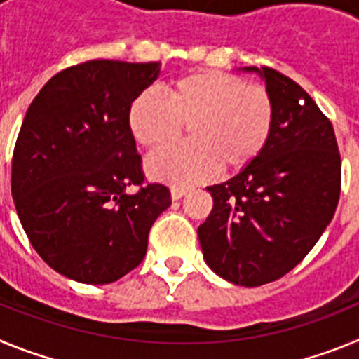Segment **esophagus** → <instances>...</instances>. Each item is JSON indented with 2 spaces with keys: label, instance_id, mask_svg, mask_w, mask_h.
Listing matches in <instances>:
<instances>
[{
  "label": "esophagus",
  "instance_id": "esophagus-1",
  "mask_svg": "<svg viewBox=\"0 0 359 359\" xmlns=\"http://www.w3.org/2000/svg\"><path fill=\"white\" fill-rule=\"evenodd\" d=\"M185 194H187V189H183V187H172V189H170V198H172L174 201L182 199Z\"/></svg>",
  "mask_w": 359,
  "mask_h": 359
}]
</instances>
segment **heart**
Here are the masks:
<instances>
[{"mask_svg":"<svg viewBox=\"0 0 359 359\" xmlns=\"http://www.w3.org/2000/svg\"><path fill=\"white\" fill-rule=\"evenodd\" d=\"M167 97L147 90L129 107V129L145 149L176 142L189 126L190 144L152 154L149 176L176 187L207 182L224 170L248 167L268 144L273 129V102L261 86L215 69L176 79Z\"/></svg>","mask_w":359,"mask_h":359,"instance_id":"obj_1","label":"heart"}]
</instances>
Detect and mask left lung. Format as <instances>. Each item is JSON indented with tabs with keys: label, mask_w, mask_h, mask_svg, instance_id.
<instances>
[{
	"label": "left lung",
	"mask_w": 359,
	"mask_h": 359,
	"mask_svg": "<svg viewBox=\"0 0 359 359\" xmlns=\"http://www.w3.org/2000/svg\"><path fill=\"white\" fill-rule=\"evenodd\" d=\"M244 72L266 81L273 129L255 161L208 187L214 208L198 237L212 271L255 287L290 273L331 223L341 158L331 120L297 82L266 66Z\"/></svg>",
	"instance_id": "1"
}]
</instances>
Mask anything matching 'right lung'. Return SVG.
Returning a JSON list of instances; mask_svg holds the SVG:
<instances>
[{
    "mask_svg": "<svg viewBox=\"0 0 359 359\" xmlns=\"http://www.w3.org/2000/svg\"><path fill=\"white\" fill-rule=\"evenodd\" d=\"M160 62L93 59L53 75L32 100L12 156L19 221L50 268L111 284L144 261L170 192L144 183L129 107ZM129 186L139 190L129 195Z\"/></svg>",
    "mask_w": 359,
    "mask_h": 359,
    "instance_id": "right-lung-1",
    "label": "right lung"
}]
</instances>
